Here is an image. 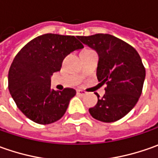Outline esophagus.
Wrapping results in <instances>:
<instances>
[{
	"mask_svg": "<svg viewBox=\"0 0 158 158\" xmlns=\"http://www.w3.org/2000/svg\"><path fill=\"white\" fill-rule=\"evenodd\" d=\"M76 93H77V95H80V96H84V95H86V92L82 90V89H77Z\"/></svg>",
	"mask_w": 158,
	"mask_h": 158,
	"instance_id": "34e87169",
	"label": "esophagus"
}]
</instances>
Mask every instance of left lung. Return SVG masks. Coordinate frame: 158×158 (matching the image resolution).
I'll use <instances>...</instances> for the list:
<instances>
[{
	"label": "left lung",
	"mask_w": 158,
	"mask_h": 158,
	"mask_svg": "<svg viewBox=\"0 0 158 158\" xmlns=\"http://www.w3.org/2000/svg\"><path fill=\"white\" fill-rule=\"evenodd\" d=\"M84 45L98 54L97 76L106 84V94L89 109L90 115L103 122H114L126 116L135 107L142 94L145 68L137 51L123 40L98 33L77 36Z\"/></svg>",
	"instance_id": "left-lung-1"
}]
</instances>
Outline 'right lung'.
<instances>
[{"instance_id":"right-lung-1","label":"right lung","mask_w":158,"mask_h":158,"mask_svg":"<svg viewBox=\"0 0 158 158\" xmlns=\"http://www.w3.org/2000/svg\"><path fill=\"white\" fill-rule=\"evenodd\" d=\"M83 48L74 36L47 33L31 40L15 55L9 71V89L17 107L38 124L59 120L65 114L74 89H51V76L64 58Z\"/></svg>"}]
</instances>
